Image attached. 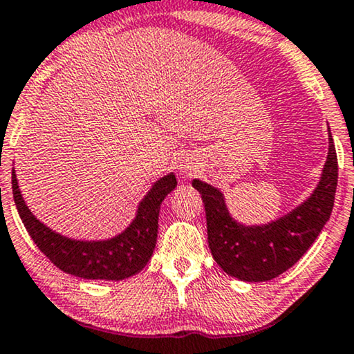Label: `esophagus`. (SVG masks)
<instances>
[{"label": "esophagus", "mask_w": 354, "mask_h": 354, "mask_svg": "<svg viewBox=\"0 0 354 354\" xmlns=\"http://www.w3.org/2000/svg\"><path fill=\"white\" fill-rule=\"evenodd\" d=\"M181 173L185 174L186 178L191 176V174H192V168H191V167H181Z\"/></svg>", "instance_id": "esophagus-1"}]
</instances>
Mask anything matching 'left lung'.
Listing matches in <instances>:
<instances>
[{
  "label": "left lung",
  "instance_id": "left-lung-1",
  "mask_svg": "<svg viewBox=\"0 0 354 354\" xmlns=\"http://www.w3.org/2000/svg\"><path fill=\"white\" fill-rule=\"evenodd\" d=\"M338 181V162L328 128V155L313 194L279 220L246 226L230 215L220 189L192 180L205 207L207 236L215 262L243 281H267L293 267L330 218Z\"/></svg>",
  "mask_w": 354,
  "mask_h": 354
}]
</instances>
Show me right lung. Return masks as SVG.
<instances>
[{
  "mask_svg": "<svg viewBox=\"0 0 354 354\" xmlns=\"http://www.w3.org/2000/svg\"><path fill=\"white\" fill-rule=\"evenodd\" d=\"M176 185V176L173 173L153 183L140 201L136 218L115 238L103 241H79L53 232L35 218L22 199L16 169L12 168L14 202L37 248L59 270L87 280H124L147 266L157 244L160 205Z\"/></svg>",
  "mask_w": 354,
  "mask_h": 354,
  "instance_id": "1",
  "label": "right lung"
}]
</instances>
